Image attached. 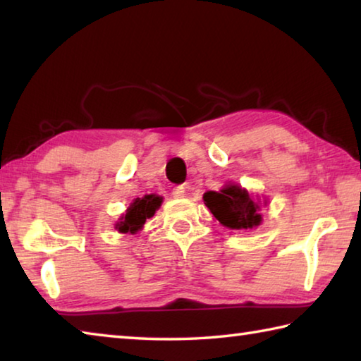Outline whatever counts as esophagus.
<instances>
[{
	"instance_id": "34e87169",
	"label": "esophagus",
	"mask_w": 361,
	"mask_h": 361,
	"mask_svg": "<svg viewBox=\"0 0 361 361\" xmlns=\"http://www.w3.org/2000/svg\"><path fill=\"white\" fill-rule=\"evenodd\" d=\"M172 195H173L175 199H183V197H186V189H185V186H176V188H173Z\"/></svg>"
}]
</instances>
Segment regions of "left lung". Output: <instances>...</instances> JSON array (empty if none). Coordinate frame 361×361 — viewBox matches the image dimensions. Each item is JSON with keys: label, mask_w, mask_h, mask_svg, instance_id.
I'll use <instances>...</instances> for the list:
<instances>
[{"label": "left lung", "mask_w": 361, "mask_h": 361, "mask_svg": "<svg viewBox=\"0 0 361 361\" xmlns=\"http://www.w3.org/2000/svg\"><path fill=\"white\" fill-rule=\"evenodd\" d=\"M204 204L219 224L234 231H248L262 223L261 207L269 202L237 183H226L219 191H207Z\"/></svg>", "instance_id": "1"}]
</instances>
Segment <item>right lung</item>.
Masks as SVG:
<instances>
[{
  "mask_svg": "<svg viewBox=\"0 0 361 361\" xmlns=\"http://www.w3.org/2000/svg\"><path fill=\"white\" fill-rule=\"evenodd\" d=\"M162 205V197L157 194H146L143 197H137L127 207L126 213H122L114 228L121 234H137L143 229L146 219L154 216V213Z\"/></svg>",
  "mask_w": 361,
  "mask_h": 361,
  "instance_id": "add662e5",
  "label": "right lung"
}]
</instances>
